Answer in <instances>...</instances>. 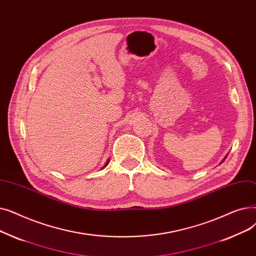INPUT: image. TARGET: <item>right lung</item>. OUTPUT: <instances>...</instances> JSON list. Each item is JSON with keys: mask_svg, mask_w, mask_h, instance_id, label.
Instances as JSON below:
<instances>
[{"mask_svg": "<svg viewBox=\"0 0 256 256\" xmlns=\"http://www.w3.org/2000/svg\"><path fill=\"white\" fill-rule=\"evenodd\" d=\"M107 164H108V162H107ZM107 164H106V166H107Z\"/></svg>", "mask_w": 256, "mask_h": 256, "instance_id": "add662e5", "label": "right lung"}]
</instances>
